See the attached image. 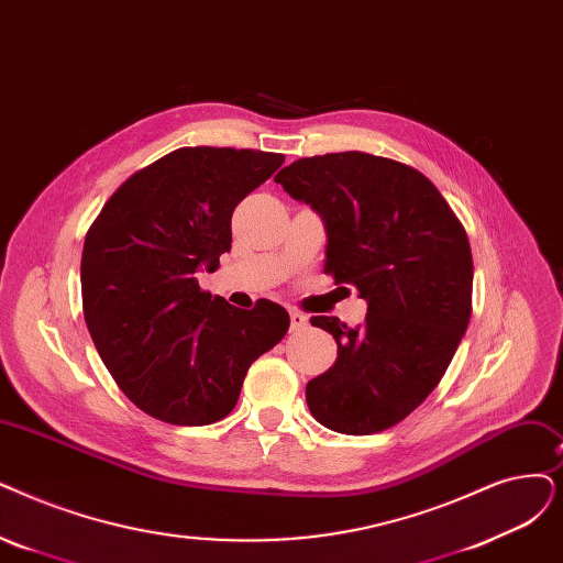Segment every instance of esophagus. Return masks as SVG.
Here are the masks:
<instances>
[{
    "mask_svg": "<svg viewBox=\"0 0 563 563\" xmlns=\"http://www.w3.org/2000/svg\"><path fill=\"white\" fill-rule=\"evenodd\" d=\"M289 327L291 331H301L308 327V317L299 310H289Z\"/></svg>",
    "mask_w": 563,
    "mask_h": 563,
    "instance_id": "esophagus-1",
    "label": "esophagus"
}]
</instances>
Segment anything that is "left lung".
I'll list each match as a JSON object with an SVG mask.
<instances>
[{
    "mask_svg": "<svg viewBox=\"0 0 563 563\" xmlns=\"http://www.w3.org/2000/svg\"><path fill=\"white\" fill-rule=\"evenodd\" d=\"M327 230L324 274L354 285L365 324L310 320L338 342L331 368L308 382L312 417L342 434L400 423L444 377L472 317L467 232L419 169L363 152L301 158L274 177Z\"/></svg>",
    "mask_w": 563,
    "mask_h": 563,
    "instance_id": "8db88e82",
    "label": "left lung"
}]
</instances>
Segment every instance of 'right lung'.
I'll list each match as a JSON object with an SVG mask.
<instances>
[{
	"label": "right lung",
	"mask_w": 563,
	"mask_h": 563,
	"mask_svg": "<svg viewBox=\"0 0 563 563\" xmlns=\"http://www.w3.org/2000/svg\"><path fill=\"white\" fill-rule=\"evenodd\" d=\"M283 154L181 146L117 188L87 232L85 322L124 396L173 426H209L234 409L251 363L283 340L289 314L200 289L230 253L232 211Z\"/></svg>",
	"instance_id": "1"
}]
</instances>
